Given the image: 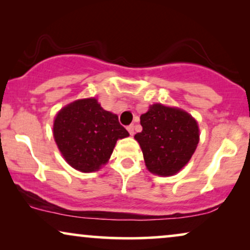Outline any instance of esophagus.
I'll return each mask as SVG.
<instances>
[{
  "label": "esophagus",
  "mask_w": 250,
  "mask_h": 250,
  "mask_svg": "<svg viewBox=\"0 0 250 250\" xmlns=\"http://www.w3.org/2000/svg\"><path fill=\"white\" fill-rule=\"evenodd\" d=\"M127 131H128V133H129V134H131V135L134 134V126H133V125H128V126H127Z\"/></svg>",
  "instance_id": "obj_1"
}]
</instances>
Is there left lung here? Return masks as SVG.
<instances>
[{"label": "left lung", "instance_id": "8db88e82", "mask_svg": "<svg viewBox=\"0 0 250 250\" xmlns=\"http://www.w3.org/2000/svg\"><path fill=\"white\" fill-rule=\"evenodd\" d=\"M142 132L134 139L139 142L149 172L170 176L189 163L199 142V127L192 116L179 108L162 104L150 105L141 115Z\"/></svg>", "mask_w": 250, "mask_h": 250}]
</instances>
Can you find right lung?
I'll list each match as a JSON object with an SVG mask.
<instances>
[{
	"instance_id": "1",
	"label": "right lung",
	"mask_w": 250,
	"mask_h": 250,
	"mask_svg": "<svg viewBox=\"0 0 250 250\" xmlns=\"http://www.w3.org/2000/svg\"><path fill=\"white\" fill-rule=\"evenodd\" d=\"M129 134L118 116L104 110L97 99L71 102L58 112L53 136L61 155L73 168L88 173L110 158L118 139Z\"/></svg>"
}]
</instances>
